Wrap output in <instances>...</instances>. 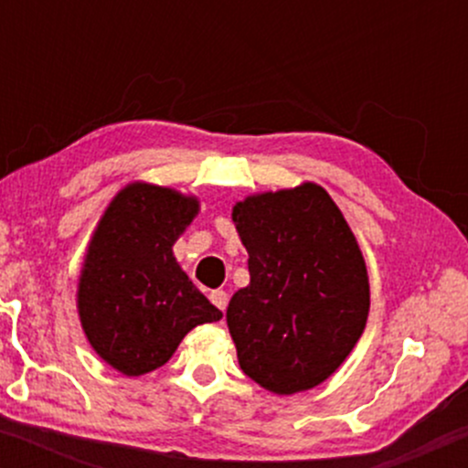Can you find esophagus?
<instances>
[{
	"label": "esophagus",
	"instance_id": "34e87169",
	"mask_svg": "<svg viewBox=\"0 0 468 468\" xmlns=\"http://www.w3.org/2000/svg\"><path fill=\"white\" fill-rule=\"evenodd\" d=\"M208 297H211V302H213V305H218L219 310H227V305H229V294L224 292V290H213L211 294H208Z\"/></svg>",
	"mask_w": 468,
	"mask_h": 468
}]
</instances>
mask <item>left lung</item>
<instances>
[{
    "mask_svg": "<svg viewBox=\"0 0 468 468\" xmlns=\"http://www.w3.org/2000/svg\"><path fill=\"white\" fill-rule=\"evenodd\" d=\"M233 222L250 272L227 310L241 372L275 394L324 383L369 313L367 271L346 218L308 182L246 197Z\"/></svg>",
    "mask_w": 468,
    "mask_h": 468,
    "instance_id": "obj_1",
    "label": "left lung"
}]
</instances>
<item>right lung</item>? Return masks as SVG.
I'll list each match as a JSON object with an SVG mask.
<instances>
[{"instance_id":"add662e5","label":"right lung","mask_w":468,"mask_h":468,"mask_svg":"<svg viewBox=\"0 0 468 468\" xmlns=\"http://www.w3.org/2000/svg\"><path fill=\"white\" fill-rule=\"evenodd\" d=\"M196 213V197L132 185L96 229L79 283V314L96 354L125 376L163 367L186 332L222 319L171 252Z\"/></svg>"}]
</instances>
